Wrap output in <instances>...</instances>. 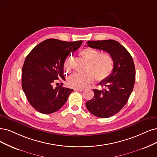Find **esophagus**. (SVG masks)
<instances>
[{
  "mask_svg": "<svg viewBox=\"0 0 157 157\" xmlns=\"http://www.w3.org/2000/svg\"><path fill=\"white\" fill-rule=\"evenodd\" d=\"M84 90V89H74V90L75 91H83Z\"/></svg>",
  "mask_w": 157,
  "mask_h": 157,
  "instance_id": "obj_1",
  "label": "esophagus"
}]
</instances>
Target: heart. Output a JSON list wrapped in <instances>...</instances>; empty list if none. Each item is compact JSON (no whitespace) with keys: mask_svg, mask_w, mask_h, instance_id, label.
<instances>
[{"mask_svg":"<svg viewBox=\"0 0 157 157\" xmlns=\"http://www.w3.org/2000/svg\"><path fill=\"white\" fill-rule=\"evenodd\" d=\"M80 55L89 63L88 71L86 74L76 73L69 78L68 84L72 88L83 89L92 83L95 79L104 80L111 75L114 67L113 57L109 53L100 54L96 50L86 48L81 50ZM64 69L65 72L71 70V57H68L64 61Z\"/></svg>","mask_w":157,"mask_h":157,"instance_id":"b5f03b06","label":"heart"}]
</instances>
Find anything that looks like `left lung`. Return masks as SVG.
<instances>
[{
	"label": "left lung",
	"instance_id": "left-lung-1",
	"mask_svg": "<svg viewBox=\"0 0 157 157\" xmlns=\"http://www.w3.org/2000/svg\"><path fill=\"white\" fill-rule=\"evenodd\" d=\"M86 44L92 48L108 52L113 57L114 67L111 75L100 82L102 90L93 89V98L85 104L89 111L96 117H111L129 100L135 85V64L129 52L117 40H89Z\"/></svg>",
	"mask_w": 157,
	"mask_h": 157
}]
</instances>
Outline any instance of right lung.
Segmentation results:
<instances>
[{"instance_id": "right-lung-1", "label": "right lung", "mask_w": 157, "mask_h": 157, "mask_svg": "<svg viewBox=\"0 0 157 157\" xmlns=\"http://www.w3.org/2000/svg\"><path fill=\"white\" fill-rule=\"evenodd\" d=\"M82 42L46 39L35 46L26 57L22 69V87L29 103L39 113L51 114L58 111L74 91L62 85L54 88L53 84L65 81L64 61Z\"/></svg>"}]
</instances>
